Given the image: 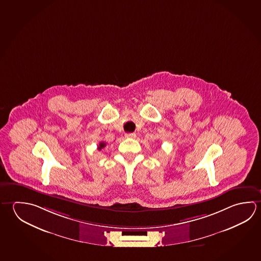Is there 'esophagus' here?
<instances>
[{"instance_id": "34e87169", "label": "esophagus", "mask_w": 261, "mask_h": 261, "mask_svg": "<svg viewBox=\"0 0 261 261\" xmlns=\"http://www.w3.org/2000/svg\"><path fill=\"white\" fill-rule=\"evenodd\" d=\"M124 137H126V138H135V137H137V135L135 133H128V134H125Z\"/></svg>"}]
</instances>
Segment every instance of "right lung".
I'll list each match as a JSON object with an SVG mask.
<instances>
[{
  "mask_svg": "<svg viewBox=\"0 0 261 261\" xmlns=\"http://www.w3.org/2000/svg\"><path fill=\"white\" fill-rule=\"evenodd\" d=\"M106 146V144L105 142H101V143L99 144V146H98V149H99V150H101V148H103Z\"/></svg>",
  "mask_w": 261,
  "mask_h": 261,
  "instance_id": "add662e5",
  "label": "right lung"
}]
</instances>
